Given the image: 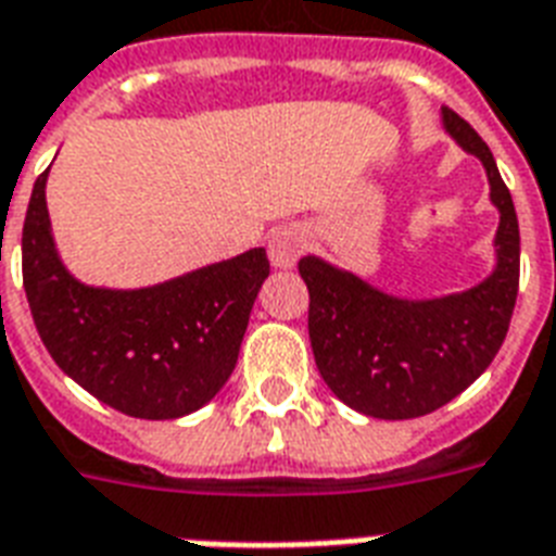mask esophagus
Returning a JSON list of instances; mask_svg holds the SVG:
<instances>
[{"label":"esophagus","mask_w":556,"mask_h":556,"mask_svg":"<svg viewBox=\"0 0 556 556\" xmlns=\"http://www.w3.org/2000/svg\"><path fill=\"white\" fill-rule=\"evenodd\" d=\"M303 233L296 227H277L268 239V256L274 268H294V262L303 253Z\"/></svg>","instance_id":"34e87169"}]
</instances>
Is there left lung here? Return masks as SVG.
Returning a JSON list of instances; mask_svg holds the SVG:
<instances>
[{
	"label": "left lung",
	"instance_id": "left-lung-1",
	"mask_svg": "<svg viewBox=\"0 0 556 556\" xmlns=\"http://www.w3.org/2000/svg\"><path fill=\"white\" fill-rule=\"evenodd\" d=\"M441 129L482 161L500 210L491 274L444 296H397L323 256H303L308 338L326 387L357 413L404 421L465 392L500 352L519 288V225L493 152L467 121L441 109Z\"/></svg>",
	"mask_w": 556,
	"mask_h": 556
}]
</instances>
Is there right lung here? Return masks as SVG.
<instances>
[{"label":"right lung","instance_id":"obj_1","mask_svg":"<svg viewBox=\"0 0 556 556\" xmlns=\"http://www.w3.org/2000/svg\"><path fill=\"white\" fill-rule=\"evenodd\" d=\"M48 169L22 227V282L54 364L112 409L181 418L216 397L239 357L253 300L268 279L265 248L143 288L89 286L65 268L46 204Z\"/></svg>","mask_w":556,"mask_h":556}]
</instances>
